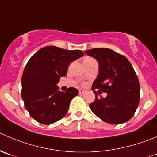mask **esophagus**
<instances>
[{
	"label": "esophagus",
	"instance_id": "1",
	"mask_svg": "<svg viewBox=\"0 0 157 157\" xmlns=\"http://www.w3.org/2000/svg\"><path fill=\"white\" fill-rule=\"evenodd\" d=\"M84 93H85L84 90H83V89L79 90V94H84Z\"/></svg>",
	"mask_w": 157,
	"mask_h": 157
}]
</instances>
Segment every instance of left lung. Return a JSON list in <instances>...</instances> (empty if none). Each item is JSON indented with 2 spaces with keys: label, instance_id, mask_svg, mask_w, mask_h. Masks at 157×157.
<instances>
[{
  "label": "left lung",
  "instance_id": "1",
  "mask_svg": "<svg viewBox=\"0 0 157 157\" xmlns=\"http://www.w3.org/2000/svg\"><path fill=\"white\" fill-rule=\"evenodd\" d=\"M99 63V74L93 83L95 100L90 104L94 114L104 122L124 124L134 115L140 102V83L131 63L125 56L108 48L85 51ZM106 92V98L98 97Z\"/></svg>",
  "mask_w": 157,
  "mask_h": 157
}]
</instances>
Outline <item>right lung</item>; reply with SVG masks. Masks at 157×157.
<instances>
[{
    "mask_svg": "<svg viewBox=\"0 0 157 157\" xmlns=\"http://www.w3.org/2000/svg\"><path fill=\"white\" fill-rule=\"evenodd\" d=\"M84 55L80 50L44 47L36 51L24 67L21 78V97L30 117L45 125L60 121L67 114L78 90H58L57 83L67 74L70 63Z\"/></svg>",
    "mask_w": 157,
    "mask_h": 157,
    "instance_id": "right-lung-1",
    "label": "right lung"
}]
</instances>
